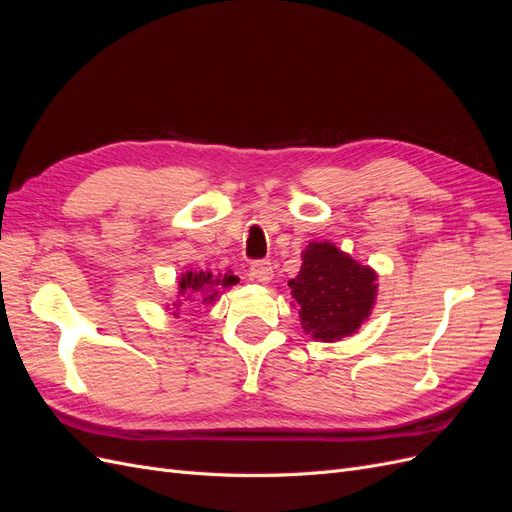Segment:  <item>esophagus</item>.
<instances>
[{
	"mask_svg": "<svg viewBox=\"0 0 512 512\" xmlns=\"http://www.w3.org/2000/svg\"><path fill=\"white\" fill-rule=\"evenodd\" d=\"M250 275L260 284H269L273 280V267L269 260H258L250 267Z\"/></svg>",
	"mask_w": 512,
	"mask_h": 512,
	"instance_id": "34e87169",
	"label": "esophagus"
}]
</instances>
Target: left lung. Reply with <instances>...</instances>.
Masks as SVG:
<instances>
[{
  "label": "left lung",
  "instance_id": "1",
  "mask_svg": "<svg viewBox=\"0 0 512 512\" xmlns=\"http://www.w3.org/2000/svg\"><path fill=\"white\" fill-rule=\"evenodd\" d=\"M299 275L288 282L301 329L316 342L352 337L378 297V273L331 241H312L301 254Z\"/></svg>",
  "mask_w": 512,
  "mask_h": 512
}]
</instances>
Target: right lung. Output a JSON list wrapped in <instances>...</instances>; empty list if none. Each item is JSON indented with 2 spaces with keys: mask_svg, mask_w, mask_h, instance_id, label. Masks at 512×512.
<instances>
[{
  "mask_svg": "<svg viewBox=\"0 0 512 512\" xmlns=\"http://www.w3.org/2000/svg\"><path fill=\"white\" fill-rule=\"evenodd\" d=\"M237 282H239V277L230 275V273L213 275L211 271L190 269V271H185L177 277V294H175V299L170 301L166 307H168V312L177 318L183 301H190V303L198 301L203 305L215 303L220 297V290L235 286Z\"/></svg>",
  "mask_w": 512,
  "mask_h": 512,
  "instance_id": "right-lung-1",
  "label": "right lung"
}]
</instances>
